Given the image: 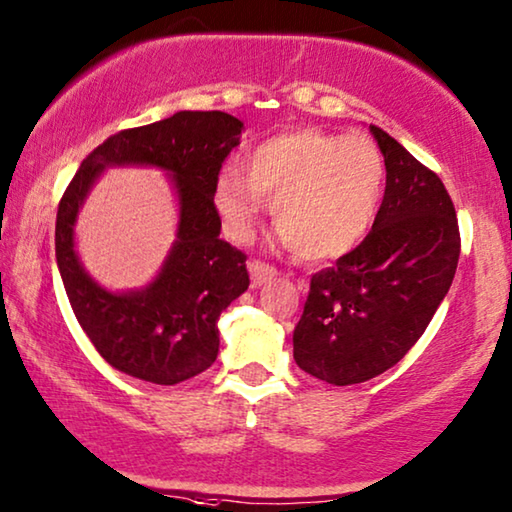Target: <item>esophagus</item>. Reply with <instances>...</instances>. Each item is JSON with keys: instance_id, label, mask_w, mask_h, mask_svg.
<instances>
[{"instance_id": "esophagus-1", "label": "esophagus", "mask_w": 512, "mask_h": 512, "mask_svg": "<svg viewBox=\"0 0 512 512\" xmlns=\"http://www.w3.org/2000/svg\"><path fill=\"white\" fill-rule=\"evenodd\" d=\"M249 274H251V286L261 288L265 281L277 277V270L263 261H249Z\"/></svg>"}]
</instances>
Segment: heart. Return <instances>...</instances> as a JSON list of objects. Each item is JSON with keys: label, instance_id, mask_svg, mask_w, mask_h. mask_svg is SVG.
I'll return each mask as SVG.
<instances>
[{"label": "heart", "instance_id": "heart-1", "mask_svg": "<svg viewBox=\"0 0 512 512\" xmlns=\"http://www.w3.org/2000/svg\"><path fill=\"white\" fill-rule=\"evenodd\" d=\"M244 173L226 170L214 184L226 233L247 240L268 205L265 196L274 198L281 242L305 261H332L358 247L385 189V161L372 138L314 127L263 140L244 161Z\"/></svg>", "mask_w": 512, "mask_h": 512}]
</instances>
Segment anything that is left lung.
Masks as SVG:
<instances>
[{
    "label": "left lung",
    "mask_w": 512,
    "mask_h": 512,
    "mask_svg": "<svg viewBox=\"0 0 512 512\" xmlns=\"http://www.w3.org/2000/svg\"><path fill=\"white\" fill-rule=\"evenodd\" d=\"M385 161L372 231L311 277L293 330L300 369L332 385L374 379L418 342L453 284L459 226L439 175L369 124Z\"/></svg>",
    "instance_id": "8db88e82"
}]
</instances>
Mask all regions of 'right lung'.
I'll list each match as a JSON object with an SVG mask.
<instances>
[{
    "instance_id": "right-lung-1",
    "label": "right lung",
    "mask_w": 512,
    "mask_h": 512,
    "mask_svg": "<svg viewBox=\"0 0 512 512\" xmlns=\"http://www.w3.org/2000/svg\"><path fill=\"white\" fill-rule=\"evenodd\" d=\"M244 124L221 110H180L168 120L115 133L80 164L57 210L55 256L80 328L101 358L133 379L175 385L217 360V321L249 288L247 256L219 238L214 184ZM110 165H152L174 180L181 221L165 265L138 292L95 284L75 251L72 226Z\"/></svg>"
}]
</instances>
